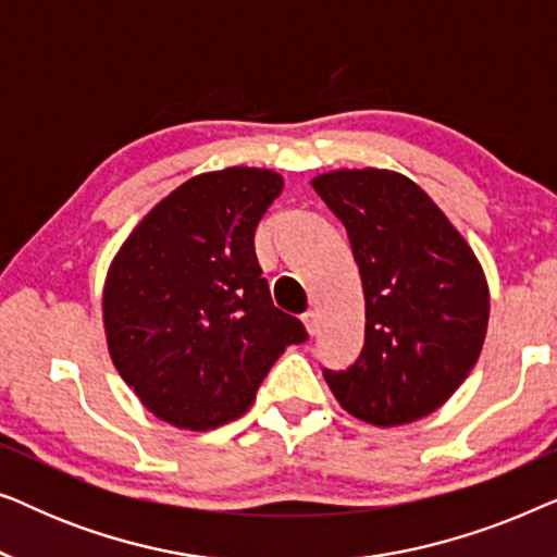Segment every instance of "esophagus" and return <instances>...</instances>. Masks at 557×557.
<instances>
[{
	"instance_id": "1",
	"label": "esophagus",
	"mask_w": 557,
	"mask_h": 557,
	"mask_svg": "<svg viewBox=\"0 0 557 557\" xmlns=\"http://www.w3.org/2000/svg\"><path fill=\"white\" fill-rule=\"evenodd\" d=\"M301 322H304V326H307V332L309 334H317V330H319V319H317V311H307V314H301Z\"/></svg>"
}]
</instances>
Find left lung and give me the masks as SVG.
I'll return each instance as SVG.
<instances>
[{"mask_svg":"<svg viewBox=\"0 0 557 557\" xmlns=\"http://www.w3.org/2000/svg\"><path fill=\"white\" fill-rule=\"evenodd\" d=\"M311 187L345 225L364 292V345L324 370L339 406L400 425L451 398L479 360L490 288L474 250L438 205L391 170H337Z\"/></svg>","mask_w":557,"mask_h":557,"instance_id":"8db88e82","label":"left lung"}]
</instances>
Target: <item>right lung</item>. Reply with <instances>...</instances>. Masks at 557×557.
Segmentation results:
<instances>
[{"mask_svg": "<svg viewBox=\"0 0 557 557\" xmlns=\"http://www.w3.org/2000/svg\"><path fill=\"white\" fill-rule=\"evenodd\" d=\"M284 189L271 170L227 166L166 195L128 235L103 286L111 360L162 421L210 431L250 408L299 319L273 307L253 235Z\"/></svg>", "mask_w": 557, "mask_h": 557, "instance_id": "obj_1", "label": "right lung"}]
</instances>
